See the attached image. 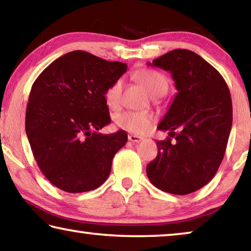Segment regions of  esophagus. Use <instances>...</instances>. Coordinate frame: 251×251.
Wrapping results in <instances>:
<instances>
[{
  "label": "esophagus",
  "mask_w": 251,
  "mask_h": 251,
  "mask_svg": "<svg viewBox=\"0 0 251 251\" xmlns=\"http://www.w3.org/2000/svg\"><path fill=\"white\" fill-rule=\"evenodd\" d=\"M128 140L130 142H133V143H138V142H142L144 140L142 136H138V135H134V134H129L128 135Z\"/></svg>",
  "instance_id": "1"
}]
</instances>
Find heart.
I'll return each instance as SVG.
<instances>
[{
  "mask_svg": "<svg viewBox=\"0 0 251 251\" xmlns=\"http://www.w3.org/2000/svg\"><path fill=\"white\" fill-rule=\"evenodd\" d=\"M137 80L152 97H161L166 95L169 89V80L163 74L153 70H144L136 75ZM123 81H115L109 88L107 89L106 102L111 109H117L122 102ZM155 117L150 113H142V111H124L119 114L116 118V123L119 127L134 133L143 134L148 132L150 126L154 122Z\"/></svg>",
  "mask_w": 251,
  "mask_h": 251,
  "instance_id": "obj_1",
  "label": "heart"
}]
</instances>
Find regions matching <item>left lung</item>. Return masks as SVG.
<instances>
[{
    "label": "left lung",
    "mask_w": 251,
    "mask_h": 251,
    "mask_svg": "<svg viewBox=\"0 0 251 251\" xmlns=\"http://www.w3.org/2000/svg\"><path fill=\"white\" fill-rule=\"evenodd\" d=\"M148 64L170 72L178 92L158 126L169 137L156 141L158 155L147 175L156 188L187 195L208 184L223 160L232 126L229 88L192 50H171Z\"/></svg>",
    "instance_id": "1"
}]
</instances>
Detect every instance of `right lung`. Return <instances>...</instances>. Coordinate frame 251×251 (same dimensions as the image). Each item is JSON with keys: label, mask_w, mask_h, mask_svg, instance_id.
I'll return each mask as SVG.
<instances>
[{"label": "right lung", "mask_w": 251, "mask_h": 251, "mask_svg": "<svg viewBox=\"0 0 251 251\" xmlns=\"http://www.w3.org/2000/svg\"><path fill=\"white\" fill-rule=\"evenodd\" d=\"M126 70L125 63L74 50L54 61L33 82L25 133L39 169L57 188L83 193L107 180L127 134L98 130L110 124L107 89Z\"/></svg>", "instance_id": "1"}]
</instances>
